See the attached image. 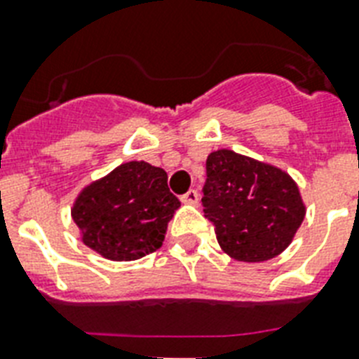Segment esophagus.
Masks as SVG:
<instances>
[{
  "instance_id": "1",
  "label": "esophagus",
  "mask_w": 359,
  "mask_h": 359,
  "mask_svg": "<svg viewBox=\"0 0 359 359\" xmlns=\"http://www.w3.org/2000/svg\"><path fill=\"white\" fill-rule=\"evenodd\" d=\"M180 201H182L184 205H199V191H197V189H189L188 194H184L180 197Z\"/></svg>"
}]
</instances>
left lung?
Instances as JSON below:
<instances>
[{
  "mask_svg": "<svg viewBox=\"0 0 359 359\" xmlns=\"http://www.w3.org/2000/svg\"><path fill=\"white\" fill-rule=\"evenodd\" d=\"M203 194L205 217L223 252L247 264L284 252L306 215L290 173L230 149L208 154Z\"/></svg>",
  "mask_w": 359,
  "mask_h": 359,
  "instance_id": "8db88e82",
  "label": "left lung"
}]
</instances>
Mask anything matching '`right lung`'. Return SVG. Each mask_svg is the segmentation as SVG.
<instances>
[{"label": "right lung", "instance_id": "add662e5", "mask_svg": "<svg viewBox=\"0 0 359 359\" xmlns=\"http://www.w3.org/2000/svg\"><path fill=\"white\" fill-rule=\"evenodd\" d=\"M179 206L168 188V173L133 160L84 186L72 217L84 245L107 260L130 262L162 247Z\"/></svg>", "mask_w": 359, "mask_h": 359}]
</instances>
